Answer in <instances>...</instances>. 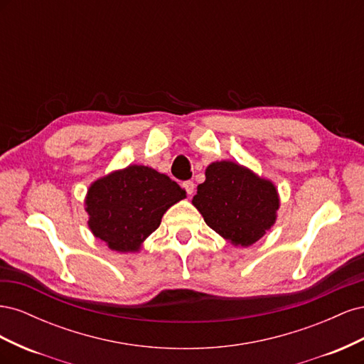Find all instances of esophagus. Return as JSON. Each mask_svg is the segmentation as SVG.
Wrapping results in <instances>:
<instances>
[{
  "mask_svg": "<svg viewBox=\"0 0 364 364\" xmlns=\"http://www.w3.org/2000/svg\"><path fill=\"white\" fill-rule=\"evenodd\" d=\"M183 188H185L186 194L191 196V194L194 193V182H193V181H186V182H183Z\"/></svg>",
  "mask_w": 364,
  "mask_h": 364,
  "instance_id": "esophagus-1",
  "label": "esophagus"
}]
</instances>
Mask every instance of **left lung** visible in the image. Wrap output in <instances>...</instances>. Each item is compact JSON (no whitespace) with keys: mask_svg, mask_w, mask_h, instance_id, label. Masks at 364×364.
<instances>
[{"mask_svg":"<svg viewBox=\"0 0 364 364\" xmlns=\"http://www.w3.org/2000/svg\"><path fill=\"white\" fill-rule=\"evenodd\" d=\"M193 205L205 223L234 246L247 247L277 222L279 194L269 179L232 161L209 164Z\"/></svg>","mask_w":364,"mask_h":364,"instance_id":"obj_1","label":"left lung"}]
</instances>
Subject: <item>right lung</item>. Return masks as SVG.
<instances>
[{"mask_svg":"<svg viewBox=\"0 0 364 364\" xmlns=\"http://www.w3.org/2000/svg\"><path fill=\"white\" fill-rule=\"evenodd\" d=\"M185 197V190L167 174L146 165H129L94 181L87 188V226L111 250L139 252L167 209Z\"/></svg>","mask_w":364,"mask_h":364,"instance_id":"1","label":"right lung"}]
</instances>
